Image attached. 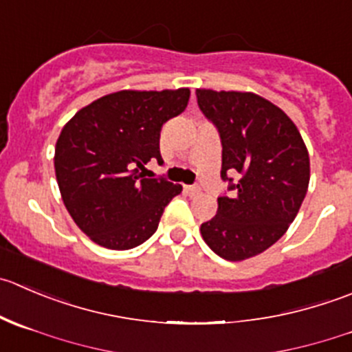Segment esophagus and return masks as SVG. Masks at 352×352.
Returning a JSON list of instances; mask_svg holds the SVG:
<instances>
[{
  "label": "esophagus",
  "mask_w": 352,
  "mask_h": 352,
  "mask_svg": "<svg viewBox=\"0 0 352 352\" xmlns=\"http://www.w3.org/2000/svg\"><path fill=\"white\" fill-rule=\"evenodd\" d=\"M184 190H186V192L192 197V196H197V194L201 192V187L199 186H186L184 187Z\"/></svg>",
  "instance_id": "34e87169"
}]
</instances>
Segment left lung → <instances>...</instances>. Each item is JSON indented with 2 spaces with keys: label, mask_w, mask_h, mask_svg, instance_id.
Here are the masks:
<instances>
[{
  "label": "left lung",
  "mask_w": 352,
  "mask_h": 352,
  "mask_svg": "<svg viewBox=\"0 0 352 352\" xmlns=\"http://www.w3.org/2000/svg\"><path fill=\"white\" fill-rule=\"evenodd\" d=\"M196 98L220 135V175L230 190L201 235L220 258L241 261L274 245L294 221L309 184L308 149L294 122L258 94L197 89Z\"/></svg>",
  "instance_id": "obj_1"
}]
</instances>
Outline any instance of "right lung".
Returning <instances> with one entry per match:
<instances>
[{
	"instance_id": "add662e5",
	"label": "right lung",
	"mask_w": 352,
	"mask_h": 352,
	"mask_svg": "<svg viewBox=\"0 0 352 352\" xmlns=\"http://www.w3.org/2000/svg\"><path fill=\"white\" fill-rule=\"evenodd\" d=\"M190 91H118L93 101L63 127L54 172L68 213L91 241L132 249L156 232L182 186L149 179L144 165L163 163L160 132L186 110Z\"/></svg>"
}]
</instances>
